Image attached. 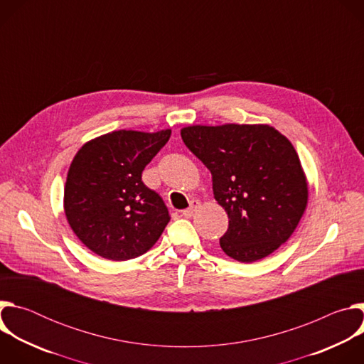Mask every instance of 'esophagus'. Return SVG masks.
Wrapping results in <instances>:
<instances>
[{
	"instance_id": "34e87169",
	"label": "esophagus",
	"mask_w": 364,
	"mask_h": 364,
	"mask_svg": "<svg viewBox=\"0 0 364 364\" xmlns=\"http://www.w3.org/2000/svg\"><path fill=\"white\" fill-rule=\"evenodd\" d=\"M198 209H200V201H198V200H191L188 209L183 210V216H184V218H191Z\"/></svg>"
}]
</instances>
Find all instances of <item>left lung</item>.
Here are the masks:
<instances>
[{"label": "left lung", "instance_id": "1", "mask_svg": "<svg viewBox=\"0 0 364 364\" xmlns=\"http://www.w3.org/2000/svg\"><path fill=\"white\" fill-rule=\"evenodd\" d=\"M187 148L210 170L213 194L229 218L223 252L255 262L275 252L296 229L308 183L291 141L265 124L181 129Z\"/></svg>", "mask_w": 364, "mask_h": 364}]
</instances>
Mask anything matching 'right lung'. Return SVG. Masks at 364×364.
<instances>
[{
    "label": "right lung",
    "mask_w": 364,
    "mask_h": 364,
    "mask_svg": "<svg viewBox=\"0 0 364 364\" xmlns=\"http://www.w3.org/2000/svg\"><path fill=\"white\" fill-rule=\"evenodd\" d=\"M171 129H119L87 141L65 184L66 219L79 240L109 261L148 252L170 222L163 198L141 180Z\"/></svg>",
    "instance_id": "right-lung-1"
}]
</instances>
